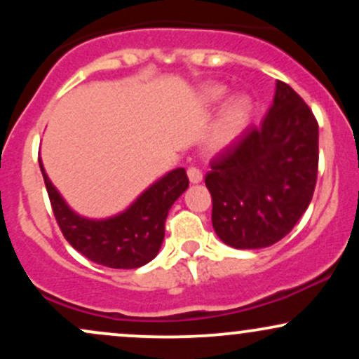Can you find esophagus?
I'll return each instance as SVG.
<instances>
[{
    "label": "esophagus",
    "mask_w": 359,
    "mask_h": 359,
    "mask_svg": "<svg viewBox=\"0 0 359 359\" xmlns=\"http://www.w3.org/2000/svg\"><path fill=\"white\" fill-rule=\"evenodd\" d=\"M187 177L191 180V184H199L203 180V172L197 167H189L187 168Z\"/></svg>",
    "instance_id": "obj_1"
}]
</instances>
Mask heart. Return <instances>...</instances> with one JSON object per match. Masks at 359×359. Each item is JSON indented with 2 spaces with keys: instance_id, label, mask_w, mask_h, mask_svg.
Returning a JSON list of instances; mask_svg holds the SVG:
<instances>
[{
  "instance_id": "b5f03b06",
  "label": "heart",
  "mask_w": 359,
  "mask_h": 359,
  "mask_svg": "<svg viewBox=\"0 0 359 359\" xmlns=\"http://www.w3.org/2000/svg\"><path fill=\"white\" fill-rule=\"evenodd\" d=\"M226 93H228V89H226L224 86H205L199 94V102L203 106H214L224 100ZM250 114L251 104L248 97L236 96L226 102V104L222 106L219 118H217L211 135H209V150L219 151L231 145L238 135L243 131V128L246 126V123H248Z\"/></svg>"
}]
</instances>
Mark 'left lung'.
<instances>
[{
  "instance_id": "obj_1",
  "label": "left lung",
  "mask_w": 359,
  "mask_h": 359,
  "mask_svg": "<svg viewBox=\"0 0 359 359\" xmlns=\"http://www.w3.org/2000/svg\"><path fill=\"white\" fill-rule=\"evenodd\" d=\"M317 162L314 114L290 86L277 81L262 125L217 155L205 175L219 240L238 250H257L287 236L311 204Z\"/></svg>"
}]
</instances>
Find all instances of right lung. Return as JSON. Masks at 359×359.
Here are the masks:
<instances>
[{
	"instance_id": "right-lung-1",
	"label": "right lung",
	"mask_w": 359,
	"mask_h": 359,
	"mask_svg": "<svg viewBox=\"0 0 359 359\" xmlns=\"http://www.w3.org/2000/svg\"><path fill=\"white\" fill-rule=\"evenodd\" d=\"M53 216L65 240L81 255L109 269H138L158 255L172 204L189 187L185 168H174L145 189L125 211L104 219L81 216L65 203L39 160Z\"/></svg>"
}]
</instances>
